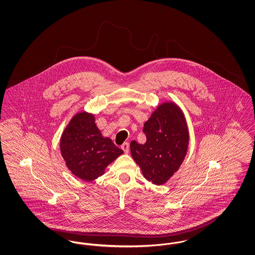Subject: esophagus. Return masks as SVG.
Returning a JSON list of instances; mask_svg holds the SVG:
<instances>
[{
    "mask_svg": "<svg viewBox=\"0 0 255 255\" xmlns=\"http://www.w3.org/2000/svg\"><path fill=\"white\" fill-rule=\"evenodd\" d=\"M122 149L124 151L125 154H127L129 152V144H128V142H124L122 145Z\"/></svg>",
    "mask_w": 255,
    "mask_h": 255,
    "instance_id": "34e87169",
    "label": "esophagus"
}]
</instances>
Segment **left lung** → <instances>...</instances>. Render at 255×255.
Listing matches in <instances>:
<instances>
[{
	"label": "left lung",
	"instance_id": "1",
	"mask_svg": "<svg viewBox=\"0 0 255 255\" xmlns=\"http://www.w3.org/2000/svg\"><path fill=\"white\" fill-rule=\"evenodd\" d=\"M144 144L130 143L133 160L146 180L160 185L179 169L186 155L189 133L184 116L174 103L159 105L143 125Z\"/></svg>",
	"mask_w": 255,
	"mask_h": 255
}]
</instances>
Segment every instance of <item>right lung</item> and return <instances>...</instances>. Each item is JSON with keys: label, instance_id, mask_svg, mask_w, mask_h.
Here are the masks:
<instances>
[{"label": "right lung", "instance_id": "add662e5", "mask_svg": "<svg viewBox=\"0 0 255 255\" xmlns=\"http://www.w3.org/2000/svg\"><path fill=\"white\" fill-rule=\"evenodd\" d=\"M62 157L73 175L84 181H94L123 151L109 137H103L95 117L86 112L75 115L62 133Z\"/></svg>", "mask_w": 255, "mask_h": 255}]
</instances>
